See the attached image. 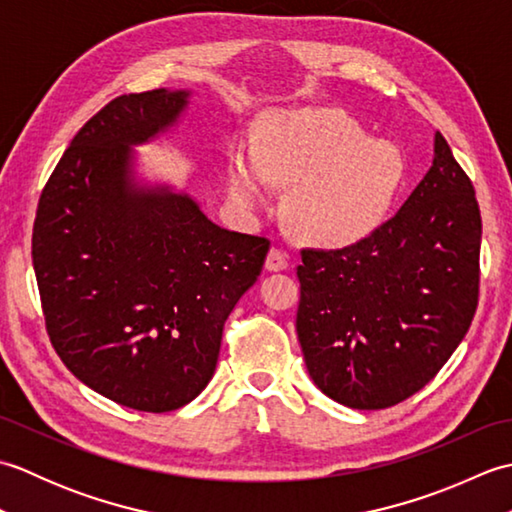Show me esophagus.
Masks as SVG:
<instances>
[{"mask_svg":"<svg viewBox=\"0 0 512 512\" xmlns=\"http://www.w3.org/2000/svg\"><path fill=\"white\" fill-rule=\"evenodd\" d=\"M288 268V255L281 253L279 248H270L268 257H266V270L270 273H279V270Z\"/></svg>","mask_w":512,"mask_h":512,"instance_id":"1","label":"esophagus"}]
</instances>
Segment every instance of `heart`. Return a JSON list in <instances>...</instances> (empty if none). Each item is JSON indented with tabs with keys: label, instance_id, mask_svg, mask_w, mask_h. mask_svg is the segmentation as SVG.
<instances>
[{
	"label": "heart",
	"instance_id": "1",
	"mask_svg": "<svg viewBox=\"0 0 512 512\" xmlns=\"http://www.w3.org/2000/svg\"><path fill=\"white\" fill-rule=\"evenodd\" d=\"M405 180L400 151L369 140L339 110L273 112L253 156L233 149L226 195L239 211H262L268 184L290 187L286 220L303 242L347 248L378 231Z\"/></svg>",
	"mask_w": 512,
	"mask_h": 512
}]
</instances>
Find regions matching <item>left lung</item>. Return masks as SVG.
Masks as SVG:
<instances>
[{
  "mask_svg": "<svg viewBox=\"0 0 512 512\" xmlns=\"http://www.w3.org/2000/svg\"><path fill=\"white\" fill-rule=\"evenodd\" d=\"M482 217L440 132L431 169L365 242L301 250L297 336L308 374L352 409L416 394L469 332L480 288Z\"/></svg>",
  "mask_w": 512,
  "mask_h": 512,
  "instance_id": "8db88e82",
  "label": "left lung"
}]
</instances>
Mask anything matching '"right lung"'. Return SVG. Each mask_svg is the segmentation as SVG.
Listing matches in <instances>:
<instances>
[{
	"mask_svg": "<svg viewBox=\"0 0 512 512\" xmlns=\"http://www.w3.org/2000/svg\"><path fill=\"white\" fill-rule=\"evenodd\" d=\"M191 94L160 88L107 103L52 171L32 231L52 347L96 394L149 413L180 409L209 385L224 321L270 246L138 173L134 147L173 134Z\"/></svg>",
	"mask_w": 512,
	"mask_h": 512,
	"instance_id": "right-lung-1",
	"label": "right lung"
}]
</instances>
